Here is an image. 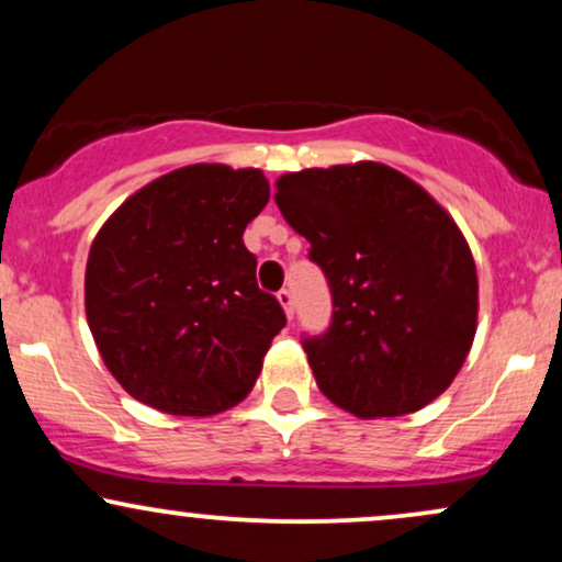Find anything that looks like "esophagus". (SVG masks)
I'll list each match as a JSON object with an SVG mask.
<instances>
[{"instance_id": "esophagus-1", "label": "esophagus", "mask_w": 562, "mask_h": 562, "mask_svg": "<svg viewBox=\"0 0 562 562\" xmlns=\"http://www.w3.org/2000/svg\"><path fill=\"white\" fill-rule=\"evenodd\" d=\"M277 301H280V306L285 308V317L293 319V314H295L293 293H290V290H280V293H277Z\"/></svg>"}]
</instances>
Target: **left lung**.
I'll return each mask as SVG.
<instances>
[{
	"mask_svg": "<svg viewBox=\"0 0 562 562\" xmlns=\"http://www.w3.org/2000/svg\"><path fill=\"white\" fill-rule=\"evenodd\" d=\"M274 190L333 290L330 330L303 344L319 391L359 420L441 396L479 327V272L449 211L378 160L282 173Z\"/></svg>",
	"mask_w": 562,
	"mask_h": 562,
	"instance_id": "left-lung-1",
	"label": "left lung"
}]
</instances>
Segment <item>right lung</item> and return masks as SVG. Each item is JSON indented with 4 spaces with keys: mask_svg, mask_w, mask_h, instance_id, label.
Returning a JSON list of instances; mask_svg holds the SVG:
<instances>
[{
    "mask_svg": "<svg viewBox=\"0 0 562 562\" xmlns=\"http://www.w3.org/2000/svg\"><path fill=\"white\" fill-rule=\"evenodd\" d=\"M267 203L261 169L192 164L108 216L89 248L83 308L128 396L177 417L218 415L248 396L285 327L243 243Z\"/></svg>",
    "mask_w": 562,
    "mask_h": 562,
    "instance_id": "obj_1",
    "label": "right lung"
}]
</instances>
